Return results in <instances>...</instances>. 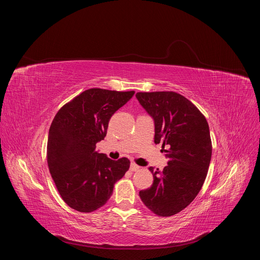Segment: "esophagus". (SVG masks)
Returning a JSON list of instances; mask_svg holds the SVG:
<instances>
[{
	"label": "esophagus",
	"mask_w": 260,
	"mask_h": 260,
	"mask_svg": "<svg viewBox=\"0 0 260 260\" xmlns=\"http://www.w3.org/2000/svg\"><path fill=\"white\" fill-rule=\"evenodd\" d=\"M140 169V167L138 166V165H136L135 162H132L131 164V171L132 172H136V171H138Z\"/></svg>",
	"instance_id": "1"
}]
</instances>
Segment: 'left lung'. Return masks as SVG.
<instances>
[{"label":"left lung","instance_id":"8db88e82","mask_svg":"<svg viewBox=\"0 0 260 260\" xmlns=\"http://www.w3.org/2000/svg\"><path fill=\"white\" fill-rule=\"evenodd\" d=\"M138 101L155 122L154 143L162 144L168 166L154 171L153 184L139 196L144 205L160 217L173 216L198 196L208 174L212 141L201 111L175 91L137 92Z\"/></svg>","mask_w":260,"mask_h":260}]
</instances>
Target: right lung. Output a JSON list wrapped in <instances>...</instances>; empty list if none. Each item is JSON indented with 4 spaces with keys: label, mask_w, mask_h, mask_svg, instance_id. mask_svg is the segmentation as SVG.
Listing matches in <instances>:
<instances>
[{
    "label": "right lung",
    "mask_w": 260,
    "mask_h": 260,
    "mask_svg": "<svg viewBox=\"0 0 260 260\" xmlns=\"http://www.w3.org/2000/svg\"><path fill=\"white\" fill-rule=\"evenodd\" d=\"M135 91L102 88L84 90L64 104L54 116L47 142V165L62 201L90 213L103 207L114 185L129 169L126 157L112 160L95 151L108 123Z\"/></svg>",
    "instance_id": "add662e5"
}]
</instances>
